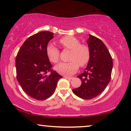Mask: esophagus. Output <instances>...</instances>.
<instances>
[{
    "mask_svg": "<svg viewBox=\"0 0 131 131\" xmlns=\"http://www.w3.org/2000/svg\"><path fill=\"white\" fill-rule=\"evenodd\" d=\"M64 78L67 79H68V80H71L73 79L72 77H69V76H64Z\"/></svg>",
    "mask_w": 131,
    "mask_h": 131,
    "instance_id": "esophagus-1",
    "label": "esophagus"
}]
</instances>
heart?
<instances>
[{
    "mask_svg": "<svg viewBox=\"0 0 131 131\" xmlns=\"http://www.w3.org/2000/svg\"><path fill=\"white\" fill-rule=\"evenodd\" d=\"M59 43L65 50L70 51L69 62H60L55 67L58 73L63 75H71L76 72L80 67L86 66L90 60L91 51L87 45L80 43L79 39L73 36L63 37L59 40ZM46 55L49 60L52 63H57L60 58V51L52 43L46 46Z\"/></svg>",
    "mask_w": 131,
    "mask_h": 131,
    "instance_id": "b5f03b06",
    "label": "heart"
}]
</instances>
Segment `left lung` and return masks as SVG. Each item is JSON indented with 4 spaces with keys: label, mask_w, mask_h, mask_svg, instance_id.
I'll list each match as a JSON object with an SVG mask.
<instances>
[{
    "label": "left lung",
    "mask_w": 131,
    "mask_h": 131,
    "mask_svg": "<svg viewBox=\"0 0 131 131\" xmlns=\"http://www.w3.org/2000/svg\"><path fill=\"white\" fill-rule=\"evenodd\" d=\"M87 43L91 51L90 60L85 71L78 76L81 85L73 89V92L82 99L91 100L101 94L110 82L113 60L101 39L89 35Z\"/></svg>",
    "instance_id": "8db88e82"
}]
</instances>
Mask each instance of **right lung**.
Returning a JSON list of instances; mask_svg holds the SVG:
<instances>
[{"instance_id":"1","label":"right lung","mask_w":131,"mask_h":131,"mask_svg":"<svg viewBox=\"0 0 131 131\" xmlns=\"http://www.w3.org/2000/svg\"><path fill=\"white\" fill-rule=\"evenodd\" d=\"M53 37V33L48 31L31 36L21 46L16 57L18 82L28 95L37 100L50 97L62 78L53 70L46 55V46Z\"/></svg>"}]
</instances>
